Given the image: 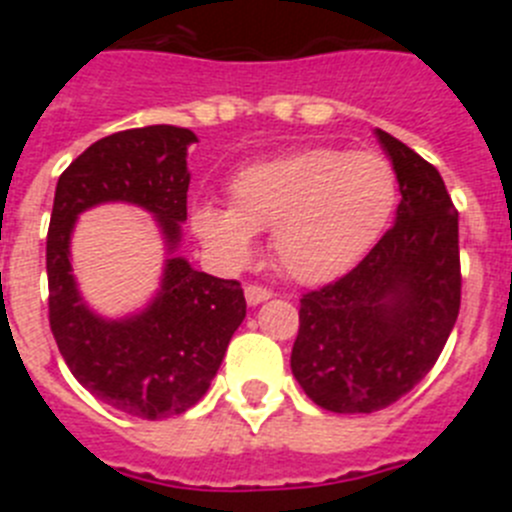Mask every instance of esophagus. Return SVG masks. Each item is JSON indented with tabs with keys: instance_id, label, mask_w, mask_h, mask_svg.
I'll return each mask as SVG.
<instances>
[{
	"instance_id": "34e87169",
	"label": "esophagus",
	"mask_w": 512,
	"mask_h": 512,
	"mask_svg": "<svg viewBox=\"0 0 512 512\" xmlns=\"http://www.w3.org/2000/svg\"><path fill=\"white\" fill-rule=\"evenodd\" d=\"M271 300V292L266 287H259V284H248L246 287V302L248 305H261V302Z\"/></svg>"
}]
</instances>
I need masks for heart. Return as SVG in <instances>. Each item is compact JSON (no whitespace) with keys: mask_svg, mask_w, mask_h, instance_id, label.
<instances>
[{"mask_svg":"<svg viewBox=\"0 0 512 512\" xmlns=\"http://www.w3.org/2000/svg\"><path fill=\"white\" fill-rule=\"evenodd\" d=\"M233 205L197 202L189 225L220 271L248 266L259 230L289 277H341L384 241L400 210L395 164L377 148L315 146L256 161L230 179Z\"/></svg>","mask_w":512,"mask_h":512,"instance_id":"1","label":"heart"}]
</instances>
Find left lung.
<instances>
[{
  "label": "left lung",
  "mask_w": 512,
  "mask_h": 512,
  "mask_svg": "<svg viewBox=\"0 0 512 512\" xmlns=\"http://www.w3.org/2000/svg\"><path fill=\"white\" fill-rule=\"evenodd\" d=\"M400 176L384 241L359 266L300 300L292 374L330 413H374L431 372L459 318V212L433 164L374 130Z\"/></svg>",
  "instance_id": "left-lung-1"
}]
</instances>
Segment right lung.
Returning a JSON list of instances; mask_svg holds the SVG:
<instances>
[{
  "label": "right lung",
  "mask_w": 512,
  "mask_h": 512,
  "mask_svg": "<svg viewBox=\"0 0 512 512\" xmlns=\"http://www.w3.org/2000/svg\"><path fill=\"white\" fill-rule=\"evenodd\" d=\"M189 128L148 125L97 140L58 176L45 241L48 318L71 374L97 400L146 420L179 415L205 397L228 343L246 318L233 279H217L169 256L161 289L128 318H102L81 297L71 269L76 217L104 202L153 212L174 253L187 220Z\"/></svg>",
  "instance_id": "add662e5"
}]
</instances>
